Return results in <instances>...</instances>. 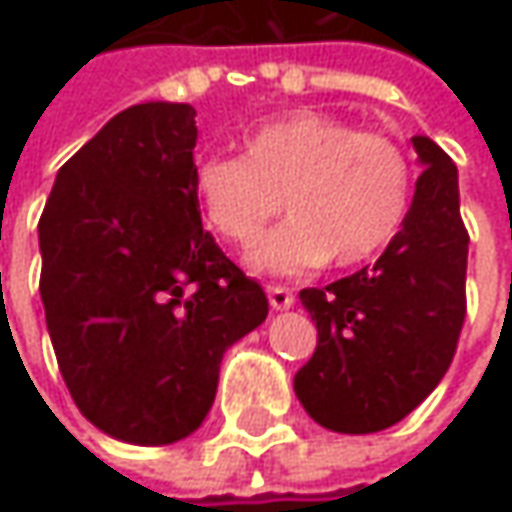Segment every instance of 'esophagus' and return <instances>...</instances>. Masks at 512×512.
Returning <instances> with one entry per match:
<instances>
[{
	"instance_id": "esophagus-1",
	"label": "esophagus",
	"mask_w": 512,
	"mask_h": 512,
	"mask_svg": "<svg viewBox=\"0 0 512 512\" xmlns=\"http://www.w3.org/2000/svg\"><path fill=\"white\" fill-rule=\"evenodd\" d=\"M267 299H270V307H273V310H287V307H293V302H296L293 290L282 285L267 287Z\"/></svg>"
}]
</instances>
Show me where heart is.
Returning <instances> with one entry per match:
<instances>
[{
    "mask_svg": "<svg viewBox=\"0 0 512 512\" xmlns=\"http://www.w3.org/2000/svg\"><path fill=\"white\" fill-rule=\"evenodd\" d=\"M242 156L193 162V196L230 245H253L282 207L290 219L250 253L262 273L296 276L325 262L356 267L402 233L413 168L399 142L322 110H290L245 133Z\"/></svg>",
    "mask_w": 512,
    "mask_h": 512,
    "instance_id": "heart-1",
    "label": "heart"
}]
</instances>
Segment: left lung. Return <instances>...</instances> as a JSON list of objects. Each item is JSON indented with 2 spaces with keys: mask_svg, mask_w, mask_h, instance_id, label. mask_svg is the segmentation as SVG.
Returning <instances> with one entry per match:
<instances>
[{
  "mask_svg": "<svg viewBox=\"0 0 512 512\" xmlns=\"http://www.w3.org/2000/svg\"><path fill=\"white\" fill-rule=\"evenodd\" d=\"M413 148L424 170L402 233L376 265L299 293L319 342L293 390L307 416L336 433L402 422L442 382L462 333L470 236L459 170L427 136H413Z\"/></svg>",
  "mask_w": 512,
  "mask_h": 512,
  "instance_id": "8db88e82",
  "label": "left lung"
}]
</instances>
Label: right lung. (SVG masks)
Segmentation results:
<instances>
[{
	"label": "right lung",
	"mask_w": 512,
	"mask_h": 512,
	"mask_svg": "<svg viewBox=\"0 0 512 512\" xmlns=\"http://www.w3.org/2000/svg\"><path fill=\"white\" fill-rule=\"evenodd\" d=\"M196 110H122L62 165L39 219L50 342L70 396L102 433L173 444L205 422L225 350L267 296L202 227Z\"/></svg>",
	"instance_id": "1"
}]
</instances>
